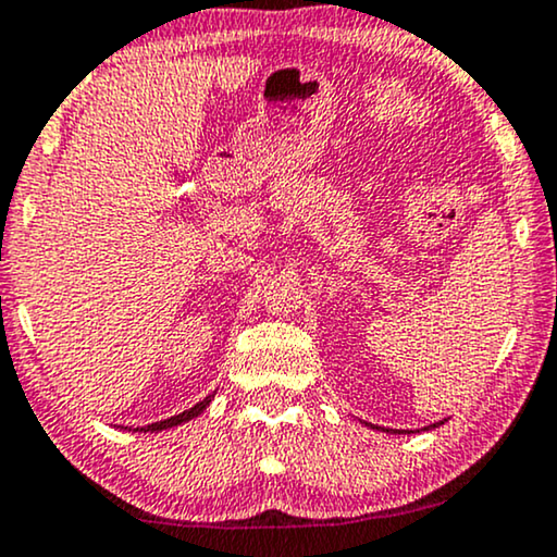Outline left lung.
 Listing matches in <instances>:
<instances>
[{"instance_id":"1","label":"left lung","mask_w":557,"mask_h":557,"mask_svg":"<svg viewBox=\"0 0 557 557\" xmlns=\"http://www.w3.org/2000/svg\"><path fill=\"white\" fill-rule=\"evenodd\" d=\"M444 421H438V423H434V425H425V429L423 431H429V429H436V425H442ZM395 434H397V431H395Z\"/></svg>"}]
</instances>
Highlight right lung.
I'll return each mask as SVG.
<instances>
[{
  "instance_id": "right-lung-1",
  "label": "right lung",
  "mask_w": 557,
  "mask_h": 557,
  "mask_svg": "<svg viewBox=\"0 0 557 557\" xmlns=\"http://www.w3.org/2000/svg\"><path fill=\"white\" fill-rule=\"evenodd\" d=\"M211 397L214 395H209V397H203L201 403H196L194 408H188V410H183V413H177V416H173V418H164V421H157V423H149V425H136V429H128V431H144V434H147V431H164V429H173V425H181V423H185V421H190V418H196V416H201L206 408H209V403H211Z\"/></svg>"
}]
</instances>
